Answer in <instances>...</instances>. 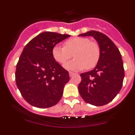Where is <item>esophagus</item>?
<instances>
[{
	"label": "esophagus",
	"instance_id": "esophagus-1",
	"mask_svg": "<svg viewBox=\"0 0 135 135\" xmlns=\"http://www.w3.org/2000/svg\"><path fill=\"white\" fill-rule=\"evenodd\" d=\"M74 73H73V72H70V73H69V76H70V77L73 76H74Z\"/></svg>",
	"mask_w": 135,
	"mask_h": 135
}]
</instances>
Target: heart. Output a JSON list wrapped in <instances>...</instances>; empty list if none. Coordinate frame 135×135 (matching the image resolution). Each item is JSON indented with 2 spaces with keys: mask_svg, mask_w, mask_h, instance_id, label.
Listing matches in <instances>:
<instances>
[{
  "mask_svg": "<svg viewBox=\"0 0 135 135\" xmlns=\"http://www.w3.org/2000/svg\"><path fill=\"white\" fill-rule=\"evenodd\" d=\"M73 56L74 59L63 65L69 70H80L84 68L95 67L100 57V47L97 42L85 37H74L66 40L64 46L56 45L53 47L52 55L60 63Z\"/></svg>",
  "mask_w": 135,
  "mask_h": 135,
  "instance_id": "1",
  "label": "heart"
}]
</instances>
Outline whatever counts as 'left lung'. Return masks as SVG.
Listing matches in <instances>:
<instances>
[{"instance_id": "1", "label": "left lung", "mask_w": 135, "mask_h": 135, "mask_svg": "<svg viewBox=\"0 0 135 135\" xmlns=\"http://www.w3.org/2000/svg\"><path fill=\"white\" fill-rule=\"evenodd\" d=\"M93 36L100 47V57L92 70L81 73L78 91L87 103L99 107L109 103L123 85L125 73L122 55L114 42L104 34L91 31L79 35Z\"/></svg>"}]
</instances>
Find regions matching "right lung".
<instances>
[{
    "instance_id": "1",
    "label": "right lung",
    "mask_w": 135,
    "mask_h": 135,
    "mask_svg": "<svg viewBox=\"0 0 135 135\" xmlns=\"http://www.w3.org/2000/svg\"><path fill=\"white\" fill-rule=\"evenodd\" d=\"M69 35L43 32L24 47L16 66V81L24 99L33 107L46 108L62 97L69 72L52 55L53 47Z\"/></svg>"
}]
</instances>
